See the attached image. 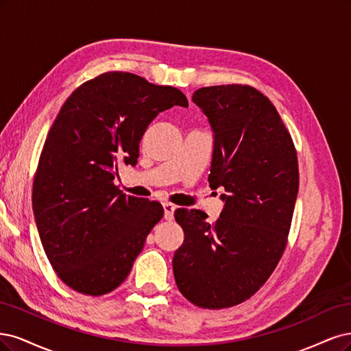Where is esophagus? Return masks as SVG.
<instances>
[{
	"mask_svg": "<svg viewBox=\"0 0 351 351\" xmlns=\"http://www.w3.org/2000/svg\"><path fill=\"white\" fill-rule=\"evenodd\" d=\"M163 210H165V219L166 220H172L173 219V213L176 210V207L173 204H171V202H165L163 204Z\"/></svg>",
	"mask_w": 351,
	"mask_h": 351,
	"instance_id": "esophagus-1",
	"label": "esophagus"
}]
</instances>
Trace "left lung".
I'll list each match as a JSON object with an SVG mask.
<instances>
[{
    "label": "left lung",
    "mask_w": 351,
    "mask_h": 351,
    "mask_svg": "<svg viewBox=\"0 0 351 351\" xmlns=\"http://www.w3.org/2000/svg\"><path fill=\"white\" fill-rule=\"evenodd\" d=\"M192 101L214 132L208 182L224 188V207L213 223L199 210L175 211L185 239L173 255V274L195 306L223 309L255 295L286 250L298 154L276 106L256 88L202 87Z\"/></svg>",
    "instance_id": "left-lung-1"
}]
</instances>
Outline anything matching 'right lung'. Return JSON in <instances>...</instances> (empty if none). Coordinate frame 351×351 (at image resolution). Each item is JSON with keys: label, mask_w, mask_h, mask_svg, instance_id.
<instances>
[{"label": "right lung", "mask_w": 351, "mask_h": 351, "mask_svg": "<svg viewBox=\"0 0 351 351\" xmlns=\"http://www.w3.org/2000/svg\"><path fill=\"white\" fill-rule=\"evenodd\" d=\"M180 90L110 71L77 87L45 140L33 180V213L52 268L73 290L101 296L125 280L163 217L156 201L122 194L118 165H135L150 122Z\"/></svg>", "instance_id": "1"}]
</instances>
